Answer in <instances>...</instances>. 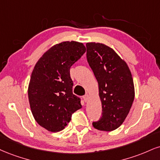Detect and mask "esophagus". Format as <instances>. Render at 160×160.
<instances>
[{"instance_id": "34e87169", "label": "esophagus", "mask_w": 160, "mask_h": 160, "mask_svg": "<svg viewBox=\"0 0 160 160\" xmlns=\"http://www.w3.org/2000/svg\"><path fill=\"white\" fill-rule=\"evenodd\" d=\"M82 98H83L84 101H85V102H87V101H88V100L89 99V96H88V95H87V94H86V95H85L83 96V97H82Z\"/></svg>"}]
</instances>
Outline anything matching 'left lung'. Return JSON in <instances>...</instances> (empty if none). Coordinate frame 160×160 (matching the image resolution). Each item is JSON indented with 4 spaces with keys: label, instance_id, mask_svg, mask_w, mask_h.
Segmentation results:
<instances>
[{
    "label": "left lung",
    "instance_id": "left-lung-1",
    "mask_svg": "<svg viewBox=\"0 0 160 160\" xmlns=\"http://www.w3.org/2000/svg\"><path fill=\"white\" fill-rule=\"evenodd\" d=\"M86 57L99 86L102 116L92 125L112 131L122 125L131 108L134 84L128 65L114 50L101 43H86Z\"/></svg>",
    "mask_w": 160,
    "mask_h": 160
}]
</instances>
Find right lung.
Returning a JSON list of instances; mask_svg holds the SVG:
<instances>
[{
    "mask_svg": "<svg viewBox=\"0 0 160 160\" xmlns=\"http://www.w3.org/2000/svg\"><path fill=\"white\" fill-rule=\"evenodd\" d=\"M85 52L80 42H61L46 51L34 67L29 102L36 122L48 131L62 130L73 113L82 107L80 98L72 92L70 68Z\"/></svg>",
    "mask_w": 160,
    "mask_h": 160,
    "instance_id": "1",
    "label": "right lung"
}]
</instances>
